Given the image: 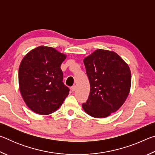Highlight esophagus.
Segmentation results:
<instances>
[{"label":"esophagus","mask_w":155,"mask_h":155,"mask_svg":"<svg viewBox=\"0 0 155 155\" xmlns=\"http://www.w3.org/2000/svg\"><path fill=\"white\" fill-rule=\"evenodd\" d=\"M76 89H77V87H76V85H73V86H72L71 87H70V90H71L72 91H74L76 90Z\"/></svg>","instance_id":"obj_1"}]
</instances>
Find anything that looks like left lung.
<instances>
[{"mask_svg": "<svg viewBox=\"0 0 155 155\" xmlns=\"http://www.w3.org/2000/svg\"><path fill=\"white\" fill-rule=\"evenodd\" d=\"M83 62L90 92L83 108L94 117H106L120 108L129 94V67L115 52L102 49L96 50Z\"/></svg>", "mask_w": 155, "mask_h": 155, "instance_id": "left-lung-1", "label": "left lung"}]
</instances>
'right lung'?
Masks as SVG:
<instances>
[{
    "label": "right lung",
    "mask_w": 155,
    "mask_h": 155,
    "mask_svg": "<svg viewBox=\"0 0 155 155\" xmlns=\"http://www.w3.org/2000/svg\"><path fill=\"white\" fill-rule=\"evenodd\" d=\"M65 57L54 48L42 46L30 51L21 61L20 93L28 108L36 114L54 112L69 94L60 68Z\"/></svg>",
    "instance_id": "right-lung-1"
}]
</instances>
